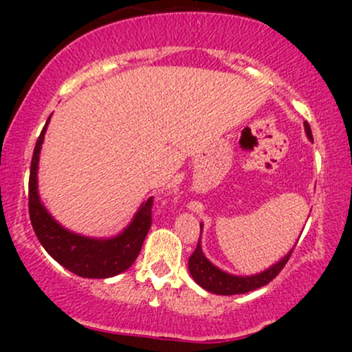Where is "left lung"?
I'll return each instance as SVG.
<instances>
[{
    "label": "left lung",
    "instance_id": "1",
    "mask_svg": "<svg viewBox=\"0 0 352 352\" xmlns=\"http://www.w3.org/2000/svg\"><path fill=\"white\" fill-rule=\"evenodd\" d=\"M306 134L311 140H313V134H311L309 124H305ZM201 232V225H200ZM293 250L286 254L283 260L278 261L276 265H273L272 268H268L266 272L260 274H253V276H233V274H228L221 270H218L217 266H213L207 258L201 253L200 246V238L199 243H197V248L193 250V253L190 254L188 258V270L192 278L195 280L201 288H205L210 293L215 294H240V293H248L253 292V289L261 288V286L268 285L270 281H273L274 278L278 276V273L285 268V265L288 263L289 256H292Z\"/></svg>",
    "mask_w": 352,
    "mask_h": 352
}]
</instances>
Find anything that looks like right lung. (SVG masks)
Segmentation results:
<instances>
[{"mask_svg": "<svg viewBox=\"0 0 352 352\" xmlns=\"http://www.w3.org/2000/svg\"><path fill=\"white\" fill-rule=\"evenodd\" d=\"M50 122V119H47ZM47 122L36 140L33 159H31L30 172V218L33 230L38 236L39 243L44 246L47 253L69 270L74 274L82 278H111L116 274L125 272L135 258L139 256L140 248L147 236L148 228L152 225V205L153 197H151L142 207L139 208L132 223L124 230L120 235L109 240H94L76 235L67 232L43 207L38 195V185H36V175H38L39 151L44 140Z\"/></svg>", "mask_w": 352, "mask_h": 352, "instance_id": "add662e5", "label": "right lung"}]
</instances>
